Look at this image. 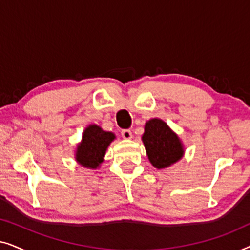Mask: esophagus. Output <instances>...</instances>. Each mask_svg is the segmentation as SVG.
I'll return each mask as SVG.
<instances>
[{"label":"esophagus","mask_w":250,"mask_h":250,"mask_svg":"<svg viewBox=\"0 0 250 250\" xmlns=\"http://www.w3.org/2000/svg\"><path fill=\"white\" fill-rule=\"evenodd\" d=\"M122 136H123V139H125V140H129V139H132V132L129 131V129H123L122 131Z\"/></svg>","instance_id":"34e87169"}]
</instances>
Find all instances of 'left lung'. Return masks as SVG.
<instances>
[{"mask_svg":"<svg viewBox=\"0 0 250 250\" xmlns=\"http://www.w3.org/2000/svg\"><path fill=\"white\" fill-rule=\"evenodd\" d=\"M146 155L156 168H166L183 157V145L165 122L152 118L146 123L142 135Z\"/></svg>","mask_w":250,"mask_h":250,"instance_id":"left-lung-1","label":"left lung"}]
</instances>
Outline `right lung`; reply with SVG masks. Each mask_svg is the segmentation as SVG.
<instances>
[{"mask_svg": "<svg viewBox=\"0 0 250 250\" xmlns=\"http://www.w3.org/2000/svg\"><path fill=\"white\" fill-rule=\"evenodd\" d=\"M115 138L114 133L105 132L100 126L94 124L87 126L76 149L77 163L87 168H98L104 162L107 148Z\"/></svg>", "mask_w": 250, "mask_h": 250, "instance_id": "add662e5", "label": "right lung"}]
</instances>
